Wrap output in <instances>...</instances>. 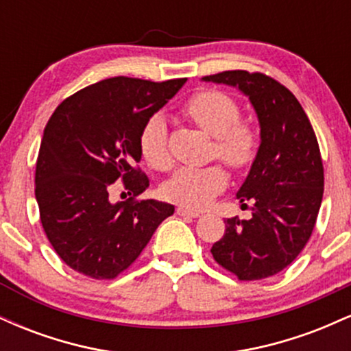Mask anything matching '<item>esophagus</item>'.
Listing matches in <instances>:
<instances>
[{"instance_id":"obj_1","label":"esophagus","mask_w":351,"mask_h":351,"mask_svg":"<svg viewBox=\"0 0 351 351\" xmlns=\"http://www.w3.org/2000/svg\"><path fill=\"white\" fill-rule=\"evenodd\" d=\"M176 213H178L180 216H184V217H198L199 216V211H193V209H188L184 206L176 208Z\"/></svg>"}]
</instances>
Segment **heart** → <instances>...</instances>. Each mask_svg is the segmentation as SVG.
<instances>
[{
	"label": "heart",
	"mask_w": 351,
	"mask_h": 351,
	"mask_svg": "<svg viewBox=\"0 0 351 351\" xmlns=\"http://www.w3.org/2000/svg\"><path fill=\"white\" fill-rule=\"evenodd\" d=\"M184 119L215 136L213 156L223 160L232 170H244L254 162L259 135L254 125L241 120L239 106L226 92L204 88L188 97L180 107ZM140 152L145 162L156 170H170L173 156L168 145L165 120L153 115L140 132ZM228 184V173L221 165L183 167L165 183V198L189 209H201Z\"/></svg>",
	"instance_id": "obj_1"
}]
</instances>
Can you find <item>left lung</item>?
<instances>
[{"label":"left lung","instance_id":"left-lung-1","mask_svg":"<svg viewBox=\"0 0 351 351\" xmlns=\"http://www.w3.org/2000/svg\"><path fill=\"white\" fill-rule=\"evenodd\" d=\"M203 80L239 88L261 125L259 150L236 195L252 203V217L224 221L211 254L239 280L276 276L295 261L317 223L324 163L315 132L295 95L263 72L224 71Z\"/></svg>","mask_w":351,"mask_h":351}]
</instances>
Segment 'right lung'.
Wrapping results in <instances>:
<instances>
[{"label":"right lung","instance_id":"right-lung-1","mask_svg":"<svg viewBox=\"0 0 351 351\" xmlns=\"http://www.w3.org/2000/svg\"><path fill=\"white\" fill-rule=\"evenodd\" d=\"M186 79L112 77L59 104L44 128L36 162V199L47 239L75 272L115 279L135 263L175 206L136 199L148 188L138 168L140 132ZM122 179L131 198L108 199Z\"/></svg>","mask_w":351,"mask_h":351}]
</instances>
